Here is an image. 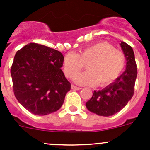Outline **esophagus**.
<instances>
[{"instance_id": "obj_1", "label": "esophagus", "mask_w": 150, "mask_h": 150, "mask_svg": "<svg viewBox=\"0 0 150 150\" xmlns=\"http://www.w3.org/2000/svg\"><path fill=\"white\" fill-rule=\"evenodd\" d=\"M71 88L73 89V90H81V88L78 87V86H74V85H72V86H71Z\"/></svg>"}]
</instances>
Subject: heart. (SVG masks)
<instances>
[{
  "instance_id": "1",
  "label": "heart",
  "mask_w": 150,
  "mask_h": 150,
  "mask_svg": "<svg viewBox=\"0 0 150 150\" xmlns=\"http://www.w3.org/2000/svg\"><path fill=\"white\" fill-rule=\"evenodd\" d=\"M86 64L87 72L74 74ZM66 76L81 86L103 87L112 83L121 74L125 65V57L107 42H99L86 47L80 54L68 53L64 58Z\"/></svg>"
}]
</instances>
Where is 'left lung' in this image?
Here are the masks:
<instances>
[{
  "instance_id": "left-lung-1",
  "label": "left lung",
  "mask_w": 150,
  "mask_h": 150,
  "mask_svg": "<svg viewBox=\"0 0 150 150\" xmlns=\"http://www.w3.org/2000/svg\"><path fill=\"white\" fill-rule=\"evenodd\" d=\"M120 45L126 59L125 71L102 90L94 91L92 97L86 103L88 110L98 115L109 117L116 114L128 104L134 95L137 76L135 56L129 45L123 41Z\"/></svg>"
}]
</instances>
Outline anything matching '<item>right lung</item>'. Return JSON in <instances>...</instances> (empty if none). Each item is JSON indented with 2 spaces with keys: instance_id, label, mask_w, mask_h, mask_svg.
Returning a JSON list of instances; mask_svg holds the SVG:
<instances>
[{
  "instance_id": "1",
  "label": "right lung",
  "mask_w": 150,
  "mask_h": 150,
  "mask_svg": "<svg viewBox=\"0 0 150 150\" xmlns=\"http://www.w3.org/2000/svg\"><path fill=\"white\" fill-rule=\"evenodd\" d=\"M64 56L30 43L16 53L11 69L15 97L26 110L46 115L61 108L71 84L61 67Z\"/></svg>"
}]
</instances>
